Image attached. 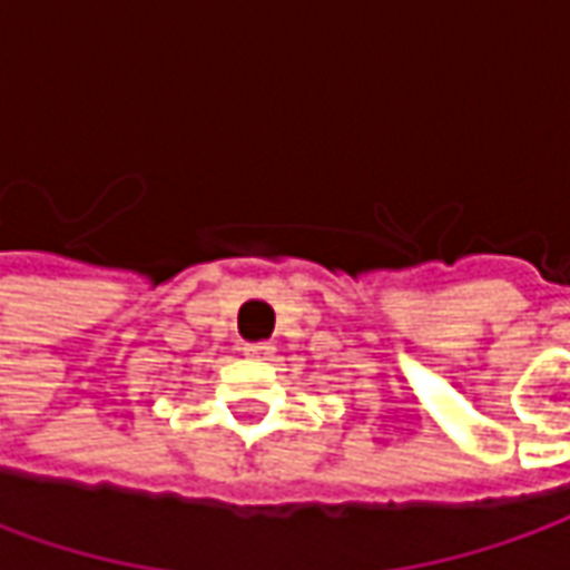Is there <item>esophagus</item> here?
<instances>
[{"instance_id":"obj_1","label":"esophagus","mask_w":570,"mask_h":570,"mask_svg":"<svg viewBox=\"0 0 570 570\" xmlns=\"http://www.w3.org/2000/svg\"><path fill=\"white\" fill-rule=\"evenodd\" d=\"M274 344H243V356H271Z\"/></svg>"}]
</instances>
